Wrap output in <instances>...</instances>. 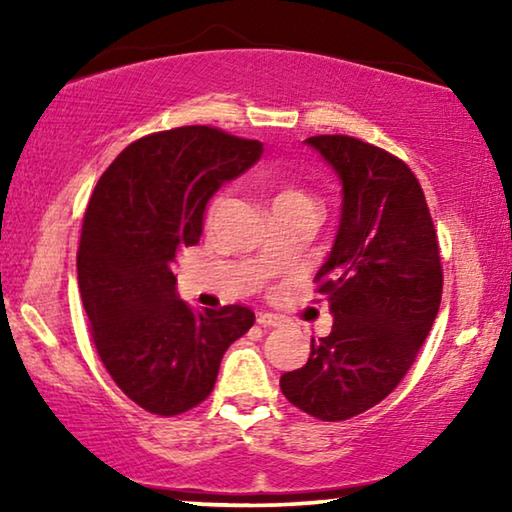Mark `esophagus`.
Returning a JSON list of instances; mask_svg holds the SVG:
<instances>
[{
    "mask_svg": "<svg viewBox=\"0 0 512 512\" xmlns=\"http://www.w3.org/2000/svg\"><path fill=\"white\" fill-rule=\"evenodd\" d=\"M256 321L261 324L263 328H275V326H282V317L279 314H272V312H258L256 314Z\"/></svg>",
    "mask_w": 512,
    "mask_h": 512,
    "instance_id": "esophagus-1",
    "label": "esophagus"
}]
</instances>
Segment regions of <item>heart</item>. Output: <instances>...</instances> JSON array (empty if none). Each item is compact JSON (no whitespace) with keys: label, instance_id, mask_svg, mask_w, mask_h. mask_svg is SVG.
I'll use <instances>...</instances> for the list:
<instances>
[{"label":"heart","instance_id":"obj_1","mask_svg":"<svg viewBox=\"0 0 512 512\" xmlns=\"http://www.w3.org/2000/svg\"><path fill=\"white\" fill-rule=\"evenodd\" d=\"M272 186H275V205H289V202H310V195H307L303 188L291 184V181H282V179H272ZM221 195L214 198L212 205H209V214L216 212V207L221 205Z\"/></svg>","mask_w":512,"mask_h":512}]
</instances>
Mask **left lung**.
I'll use <instances>...</instances> for the list:
<instances>
[{
  "mask_svg": "<svg viewBox=\"0 0 512 512\" xmlns=\"http://www.w3.org/2000/svg\"><path fill=\"white\" fill-rule=\"evenodd\" d=\"M342 186L333 247L314 282L333 328L310 345L282 394L307 415L342 422L387 398L424 345L443 270L422 186L391 153L347 135L305 139Z\"/></svg>",
  "mask_w": 512,
  "mask_h": 512,
  "instance_id": "8db88e82",
  "label": "left lung"
}]
</instances>
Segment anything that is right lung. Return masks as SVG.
Masks as SVG:
<instances>
[{"label":"right lung","mask_w":512,"mask_h":512,"mask_svg":"<svg viewBox=\"0 0 512 512\" xmlns=\"http://www.w3.org/2000/svg\"><path fill=\"white\" fill-rule=\"evenodd\" d=\"M263 144L207 125L130 144L97 181L76 256L97 354L139 408L179 415L212 394L226 349L254 326L242 305L193 310L174 263L200 242L207 202Z\"/></svg>","instance_id":"add662e5"}]
</instances>
